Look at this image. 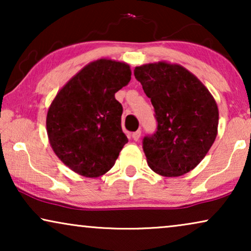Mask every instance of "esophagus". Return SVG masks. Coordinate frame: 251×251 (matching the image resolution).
<instances>
[{
  "label": "esophagus",
  "mask_w": 251,
  "mask_h": 251,
  "mask_svg": "<svg viewBox=\"0 0 251 251\" xmlns=\"http://www.w3.org/2000/svg\"><path fill=\"white\" fill-rule=\"evenodd\" d=\"M140 135H142V131H140V130H137V131H135L132 133V138H133V140H139V138H140Z\"/></svg>",
  "instance_id": "obj_1"
}]
</instances>
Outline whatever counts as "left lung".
<instances>
[{
	"instance_id": "obj_1",
	"label": "left lung",
	"mask_w": 251,
	"mask_h": 251,
	"mask_svg": "<svg viewBox=\"0 0 251 251\" xmlns=\"http://www.w3.org/2000/svg\"><path fill=\"white\" fill-rule=\"evenodd\" d=\"M151 98L156 131L145 136L143 150L154 173L178 177L194 169L214 144L218 107L203 83L186 68L166 61L133 71Z\"/></svg>"
}]
</instances>
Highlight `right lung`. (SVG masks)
Wrapping results in <instances>:
<instances>
[{
	"instance_id": "obj_1",
	"label": "right lung",
	"mask_w": 251,
	"mask_h": 251,
	"mask_svg": "<svg viewBox=\"0 0 251 251\" xmlns=\"http://www.w3.org/2000/svg\"><path fill=\"white\" fill-rule=\"evenodd\" d=\"M130 80L128 64L98 59L74 75L51 102L47 114L50 145L74 173L96 178L114 166L128 143L115 94Z\"/></svg>"
}]
</instances>
